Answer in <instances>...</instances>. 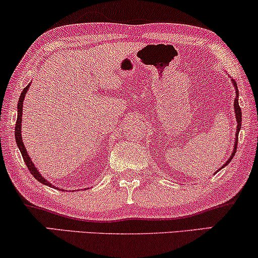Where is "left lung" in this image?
I'll return each instance as SVG.
<instances>
[{
  "label": "left lung",
  "instance_id": "1",
  "mask_svg": "<svg viewBox=\"0 0 258 258\" xmlns=\"http://www.w3.org/2000/svg\"><path fill=\"white\" fill-rule=\"evenodd\" d=\"M231 83H232V85L235 86V90H236L235 102H233V110H235V117H236V121H237V129H236V134H235V145H233V149H232L231 156H230V158L227 159V161L224 163V165L220 167V168L217 170V172H219L220 169L224 168V167L229 165L230 161H231L233 156H235L236 150H237V143H238V134H239V130H240V125H242V110H240L239 104H238V95H239V93H238V88H237V84H236L235 79H231Z\"/></svg>",
  "mask_w": 258,
  "mask_h": 258
}]
</instances>
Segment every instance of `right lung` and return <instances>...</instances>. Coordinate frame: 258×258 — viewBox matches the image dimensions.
Masks as SVG:
<instances>
[{
	"mask_svg": "<svg viewBox=\"0 0 258 258\" xmlns=\"http://www.w3.org/2000/svg\"><path fill=\"white\" fill-rule=\"evenodd\" d=\"M29 85H31V83H29L28 85L26 86L25 89H23V91L21 92V96H20L19 98V102H18V119H16V124H15V140H16V145H18L20 152L22 154V158H23V161H25L27 168L29 169V172L32 173V175L34 176V178L38 180L39 182L43 183V185L46 186H49V187H54V185H52L51 182L48 181V180H46L43 176L40 174L39 169L36 168L34 166V163L29 158L28 153H27V149L25 148V145H23V141H22V136H21V123H22V109H23V100H25V97H26V93L28 91L29 89ZM56 189H61L59 188V187H56ZM61 190H66V189H61Z\"/></svg>",
	"mask_w": 258,
	"mask_h": 258,
	"instance_id": "right-lung-1",
	"label": "right lung"
}]
</instances>
